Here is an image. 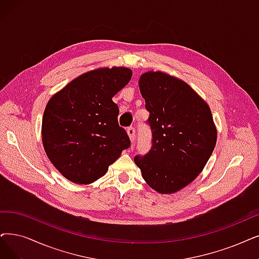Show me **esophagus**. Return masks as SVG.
Segmentation results:
<instances>
[{
  "mask_svg": "<svg viewBox=\"0 0 259 259\" xmlns=\"http://www.w3.org/2000/svg\"><path fill=\"white\" fill-rule=\"evenodd\" d=\"M126 132H127V135H128L130 139H131V141L133 142V141H134V139H135V134H136L135 128L131 126V127H128V128L126 130Z\"/></svg>",
  "mask_w": 259,
  "mask_h": 259,
  "instance_id": "1",
  "label": "esophagus"
}]
</instances>
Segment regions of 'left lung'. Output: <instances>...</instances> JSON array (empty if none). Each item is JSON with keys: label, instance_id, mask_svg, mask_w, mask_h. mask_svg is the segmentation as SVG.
I'll use <instances>...</instances> for the list:
<instances>
[{"label": "left lung", "instance_id": "obj_1", "mask_svg": "<svg viewBox=\"0 0 259 259\" xmlns=\"http://www.w3.org/2000/svg\"><path fill=\"white\" fill-rule=\"evenodd\" d=\"M139 89L153 139L150 152L134 160L152 189L175 193L198 178L213 152L210 108L187 82L162 71L141 74Z\"/></svg>", "mask_w": 259, "mask_h": 259}]
</instances>
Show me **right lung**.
<instances>
[{
  "mask_svg": "<svg viewBox=\"0 0 259 259\" xmlns=\"http://www.w3.org/2000/svg\"><path fill=\"white\" fill-rule=\"evenodd\" d=\"M125 67L99 68L71 80L46 106L41 137L50 161L75 184L102 178L131 141L119 126L115 95L128 84Z\"/></svg>",
  "mask_w": 259,
  "mask_h": 259,
  "instance_id": "right-lung-1",
  "label": "right lung"
}]
</instances>
